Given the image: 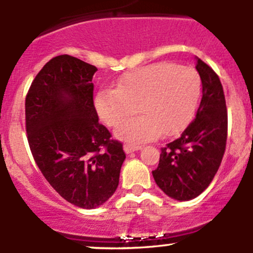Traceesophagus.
I'll return each instance as SVG.
<instances>
[{
  "label": "esophagus",
  "instance_id": "34e87169",
  "mask_svg": "<svg viewBox=\"0 0 253 253\" xmlns=\"http://www.w3.org/2000/svg\"><path fill=\"white\" fill-rule=\"evenodd\" d=\"M138 149H141V146L131 145V143H126V145H124V151H126V154L132 153V152H136Z\"/></svg>",
  "mask_w": 253,
  "mask_h": 253
}]
</instances>
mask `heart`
Instances as JSON below:
<instances>
[{
    "mask_svg": "<svg viewBox=\"0 0 253 253\" xmlns=\"http://www.w3.org/2000/svg\"><path fill=\"white\" fill-rule=\"evenodd\" d=\"M200 97L202 80L193 67L158 62L126 73L117 89L100 90L95 107L106 126H116L137 107L141 116L122 123L116 136L142 143L182 131L197 112Z\"/></svg>",
    "mask_w": 253,
    "mask_h": 253,
    "instance_id": "b5f03b06",
    "label": "heart"
}]
</instances>
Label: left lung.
<instances>
[{
  "mask_svg": "<svg viewBox=\"0 0 253 253\" xmlns=\"http://www.w3.org/2000/svg\"><path fill=\"white\" fill-rule=\"evenodd\" d=\"M202 100L193 122L181 136L162 148L159 164L152 171L156 183L175 200H191L213 180L225 151L228 132L223 86L217 73L199 58Z\"/></svg>",
  "mask_w": 253,
  "mask_h": 253,
  "instance_id": "obj_1",
  "label": "left lung"
}]
</instances>
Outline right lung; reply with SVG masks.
Wrapping results in <instances>:
<instances>
[{
	"instance_id": "add662e5",
	"label": "right lung",
	"mask_w": 253,
	"mask_h": 253,
	"mask_svg": "<svg viewBox=\"0 0 253 253\" xmlns=\"http://www.w3.org/2000/svg\"><path fill=\"white\" fill-rule=\"evenodd\" d=\"M97 69L71 55L50 59L25 99L28 141L41 172L73 205L95 209L119 183L122 142L99 123L93 81Z\"/></svg>"
}]
</instances>
